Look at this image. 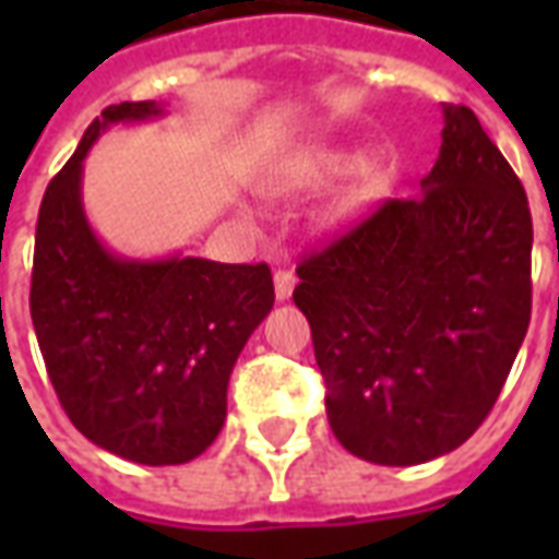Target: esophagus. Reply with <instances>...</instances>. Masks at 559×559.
<instances>
[{
	"label": "esophagus",
	"instance_id": "obj_1",
	"mask_svg": "<svg viewBox=\"0 0 559 559\" xmlns=\"http://www.w3.org/2000/svg\"><path fill=\"white\" fill-rule=\"evenodd\" d=\"M293 287H296V275H293V269H275V296H278L281 302H284V299H290Z\"/></svg>",
	"mask_w": 559,
	"mask_h": 559
}]
</instances>
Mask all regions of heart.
<instances>
[{"mask_svg":"<svg viewBox=\"0 0 559 559\" xmlns=\"http://www.w3.org/2000/svg\"><path fill=\"white\" fill-rule=\"evenodd\" d=\"M353 155L347 152H317V155H305L296 167H293V182L299 185H323L329 179H335L344 170H350ZM380 182H383V176L374 170V167H365L359 173V179L353 182V188L347 194L341 197V215H353V212H359V209L368 203V200H374L377 191H380Z\"/></svg>","mask_w":559,"mask_h":559,"instance_id":"heart-1","label":"heart"}]
</instances>
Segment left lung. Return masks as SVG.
<instances>
[{
	"label": "left lung",
	"instance_id": "left-lung-1",
	"mask_svg": "<svg viewBox=\"0 0 559 559\" xmlns=\"http://www.w3.org/2000/svg\"><path fill=\"white\" fill-rule=\"evenodd\" d=\"M440 158L296 269L326 416L356 457L411 467L479 428L527 335L524 185L469 107H443Z\"/></svg>",
	"mask_w": 559,
	"mask_h": 559
}]
</instances>
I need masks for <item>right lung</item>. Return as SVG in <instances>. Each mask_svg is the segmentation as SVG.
<instances>
[{
    "label": "right lung",
    "mask_w": 559,
    "mask_h": 559,
    "mask_svg": "<svg viewBox=\"0 0 559 559\" xmlns=\"http://www.w3.org/2000/svg\"><path fill=\"white\" fill-rule=\"evenodd\" d=\"M155 102L107 107L44 191L29 311L68 419L114 455L167 467L206 452L227 419L245 341L272 311L266 263L203 257L126 260L92 233L80 179L104 128L160 116Z\"/></svg>",
    "instance_id": "right-lung-1"
}]
</instances>
